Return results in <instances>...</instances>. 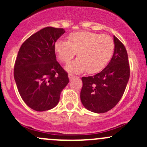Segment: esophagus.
Masks as SVG:
<instances>
[{
  "instance_id": "esophagus-1",
  "label": "esophagus",
  "mask_w": 147,
  "mask_h": 147,
  "mask_svg": "<svg viewBox=\"0 0 147 147\" xmlns=\"http://www.w3.org/2000/svg\"><path fill=\"white\" fill-rule=\"evenodd\" d=\"M68 77H69V80H72V79H73L74 78H75V75H72V74H71V73H69V75H68Z\"/></svg>"
}]
</instances>
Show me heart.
Returning <instances> with one entry per match:
<instances>
[{"label":"heart","instance_id":"b5f03b06","mask_svg":"<svg viewBox=\"0 0 147 147\" xmlns=\"http://www.w3.org/2000/svg\"><path fill=\"white\" fill-rule=\"evenodd\" d=\"M57 58L70 61L78 53V58L67 65V70L97 73L106 67L113 55L115 42L112 37L97 32L82 31L71 33L68 41L57 40L54 45Z\"/></svg>","mask_w":147,"mask_h":147}]
</instances>
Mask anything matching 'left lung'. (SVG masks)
Here are the masks:
<instances>
[{"label":"left lung","mask_w":147,"mask_h":147,"mask_svg":"<svg viewBox=\"0 0 147 147\" xmlns=\"http://www.w3.org/2000/svg\"><path fill=\"white\" fill-rule=\"evenodd\" d=\"M115 52L107 66L94 76L82 77L80 99L83 106L105 113L119 102L129 79L128 55L122 42L114 36Z\"/></svg>","instance_id":"8db88e82"}]
</instances>
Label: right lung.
Segmentation results:
<instances>
[{
    "mask_svg": "<svg viewBox=\"0 0 147 147\" xmlns=\"http://www.w3.org/2000/svg\"><path fill=\"white\" fill-rule=\"evenodd\" d=\"M63 28L46 27L28 38L15 62L14 78L25 103L38 112L57 105L69 82L67 72L56 60L54 45Z\"/></svg>",
    "mask_w": 147,
    "mask_h": 147,
    "instance_id": "1",
    "label": "right lung"
}]
</instances>
